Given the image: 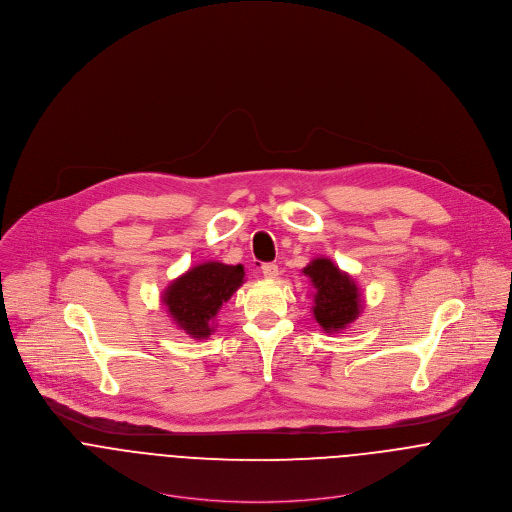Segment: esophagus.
I'll return each instance as SVG.
<instances>
[{"label":"esophagus","instance_id":"esophagus-1","mask_svg":"<svg viewBox=\"0 0 512 512\" xmlns=\"http://www.w3.org/2000/svg\"><path fill=\"white\" fill-rule=\"evenodd\" d=\"M262 274H264V278L274 280L278 276V266L274 262H266V264H262Z\"/></svg>","mask_w":512,"mask_h":512}]
</instances>
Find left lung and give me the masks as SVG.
<instances>
[{"instance_id": "obj_1", "label": "left lung", "mask_w": 512, "mask_h": 512, "mask_svg": "<svg viewBox=\"0 0 512 512\" xmlns=\"http://www.w3.org/2000/svg\"><path fill=\"white\" fill-rule=\"evenodd\" d=\"M303 274L311 280L313 317L325 333H337L351 325L363 309V299L355 280L341 272L329 258H315Z\"/></svg>"}]
</instances>
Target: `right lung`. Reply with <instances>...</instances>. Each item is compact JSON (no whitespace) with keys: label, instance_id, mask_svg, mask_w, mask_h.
<instances>
[{"label":"right lung","instance_id":"add662e5","mask_svg":"<svg viewBox=\"0 0 512 512\" xmlns=\"http://www.w3.org/2000/svg\"><path fill=\"white\" fill-rule=\"evenodd\" d=\"M244 282V268L222 262H203L177 280L161 295L175 325L193 339H207L222 303Z\"/></svg>","mask_w":512,"mask_h":512}]
</instances>
